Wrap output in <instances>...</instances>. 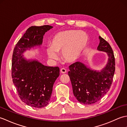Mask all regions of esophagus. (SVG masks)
I'll use <instances>...</instances> for the list:
<instances>
[{"label":"esophagus","instance_id":"34e87169","mask_svg":"<svg viewBox=\"0 0 127 127\" xmlns=\"http://www.w3.org/2000/svg\"><path fill=\"white\" fill-rule=\"evenodd\" d=\"M61 72L62 74H65L66 72V70L65 68H62L61 69Z\"/></svg>","mask_w":127,"mask_h":127}]
</instances>
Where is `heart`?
I'll use <instances>...</instances> for the list:
<instances>
[{"mask_svg": "<svg viewBox=\"0 0 127 127\" xmlns=\"http://www.w3.org/2000/svg\"><path fill=\"white\" fill-rule=\"evenodd\" d=\"M88 41L85 32L76 30H66L59 32L53 36L50 47L46 50L48 57L57 59V53L62 52V57L68 63L77 60L84 51Z\"/></svg>", "mask_w": 127, "mask_h": 127, "instance_id": "b5f03b06", "label": "heart"}]
</instances>
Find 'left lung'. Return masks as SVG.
I'll return each mask as SVG.
<instances>
[{"mask_svg":"<svg viewBox=\"0 0 127 127\" xmlns=\"http://www.w3.org/2000/svg\"><path fill=\"white\" fill-rule=\"evenodd\" d=\"M97 50L106 52L108 61L100 71L94 70L80 62L69 66L68 75L71 80L74 96L85 105L98 101L110 90L115 71V59L111 46L106 40L99 37Z\"/></svg>","mask_w":127,"mask_h":127,"instance_id":"1","label":"left lung"}]
</instances>
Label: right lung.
<instances>
[{
  "label": "right lung",
  "mask_w": 127,
  "mask_h": 127,
  "mask_svg": "<svg viewBox=\"0 0 127 127\" xmlns=\"http://www.w3.org/2000/svg\"><path fill=\"white\" fill-rule=\"evenodd\" d=\"M48 25L32 26L16 44L13 51L11 76L18 95L27 105L41 108L49 103L53 84L59 75V68L44 65L36 60H28L22 54L42 44L43 36L52 28Z\"/></svg>",
  "instance_id": "1"
}]
</instances>
